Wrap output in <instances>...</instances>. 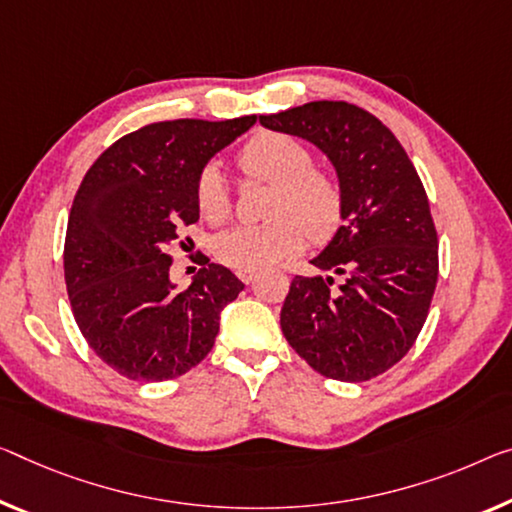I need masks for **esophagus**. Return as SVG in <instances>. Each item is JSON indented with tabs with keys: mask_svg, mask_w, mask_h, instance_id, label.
<instances>
[{
	"mask_svg": "<svg viewBox=\"0 0 512 512\" xmlns=\"http://www.w3.org/2000/svg\"><path fill=\"white\" fill-rule=\"evenodd\" d=\"M254 277H256L254 272H242V274H240V279L245 281V283H251V281H254Z\"/></svg>",
	"mask_w": 512,
	"mask_h": 512,
	"instance_id": "esophagus-1",
	"label": "esophagus"
}]
</instances>
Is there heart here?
I'll list each match as a JSON object with an SVG mask.
<instances>
[{"label":"heart","instance_id":"1","mask_svg":"<svg viewBox=\"0 0 512 512\" xmlns=\"http://www.w3.org/2000/svg\"><path fill=\"white\" fill-rule=\"evenodd\" d=\"M247 178L272 185L258 226H235L215 240V254L235 272L265 270L313 242H327L343 222L345 199L338 180L313 167L302 141L281 132H263L240 151ZM194 203L203 222L222 224L231 215V194L222 169L206 164L194 185Z\"/></svg>","mask_w":512,"mask_h":512}]
</instances>
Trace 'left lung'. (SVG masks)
<instances>
[{"instance_id":"left-lung-1","label":"left lung","mask_w":512,"mask_h":512,"mask_svg":"<svg viewBox=\"0 0 512 512\" xmlns=\"http://www.w3.org/2000/svg\"><path fill=\"white\" fill-rule=\"evenodd\" d=\"M261 125L318 146L345 199L343 226L311 261L345 281L295 277L281 332L320 375H382L410 352L437 286V231L421 178L387 125L350 102H306L261 116Z\"/></svg>"}]
</instances>
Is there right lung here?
I'll use <instances>...</instances> for the list:
<instances>
[{
    "label": "right lung",
    "mask_w": 512,
    "mask_h": 512,
    "mask_svg": "<svg viewBox=\"0 0 512 512\" xmlns=\"http://www.w3.org/2000/svg\"><path fill=\"white\" fill-rule=\"evenodd\" d=\"M254 123V114L151 123L86 171L66 229L68 300L91 350L128 380H174L206 359L219 313L245 288L206 258L190 288L178 290L167 247L180 226L199 222L201 169Z\"/></svg>",
    "instance_id": "right-lung-1"
}]
</instances>
